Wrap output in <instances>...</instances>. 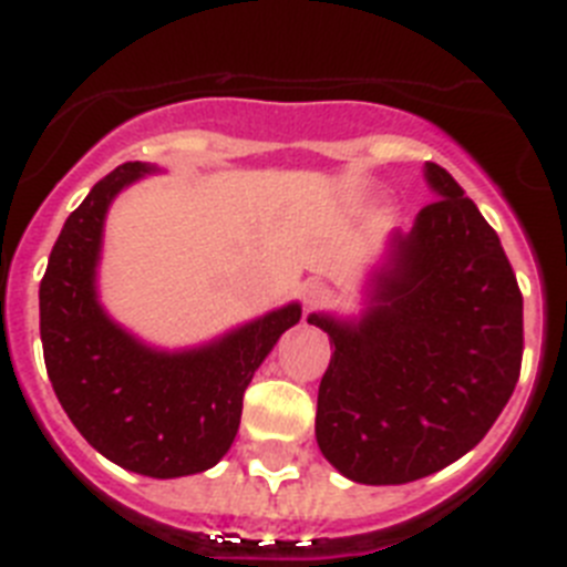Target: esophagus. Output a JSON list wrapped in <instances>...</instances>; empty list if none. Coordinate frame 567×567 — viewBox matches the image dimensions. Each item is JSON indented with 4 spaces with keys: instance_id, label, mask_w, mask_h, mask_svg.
<instances>
[{
    "instance_id": "1",
    "label": "esophagus",
    "mask_w": 567,
    "mask_h": 567,
    "mask_svg": "<svg viewBox=\"0 0 567 567\" xmlns=\"http://www.w3.org/2000/svg\"><path fill=\"white\" fill-rule=\"evenodd\" d=\"M302 297L308 308H317V305H322L328 299V288L322 282H308L302 290Z\"/></svg>"
}]
</instances>
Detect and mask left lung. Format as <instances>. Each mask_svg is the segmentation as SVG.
Returning a JSON list of instances; mask_svg holds the SVG:
<instances>
[{"label":"left lung","mask_w":567,"mask_h":567,"mask_svg":"<svg viewBox=\"0 0 567 567\" xmlns=\"http://www.w3.org/2000/svg\"><path fill=\"white\" fill-rule=\"evenodd\" d=\"M440 199L388 239L359 317L311 313L331 339L317 442L339 474L405 485L465 456L508 405L522 365V293L496 230L445 167Z\"/></svg>","instance_id":"obj_1"}]
</instances>
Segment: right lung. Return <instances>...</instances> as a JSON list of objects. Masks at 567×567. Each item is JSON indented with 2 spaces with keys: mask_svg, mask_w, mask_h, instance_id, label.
I'll return each instance as SVG.
<instances>
[{
  "mask_svg": "<svg viewBox=\"0 0 567 567\" xmlns=\"http://www.w3.org/2000/svg\"><path fill=\"white\" fill-rule=\"evenodd\" d=\"M156 171L125 162L68 216L39 285V333L56 400L76 431L125 471L174 480L228 454L245 388L302 319V305L288 302L182 351H162L113 322L96 288L105 216L127 185Z\"/></svg>",
  "mask_w": 567,
  "mask_h": 567,
  "instance_id": "right-lung-1",
  "label": "right lung"
}]
</instances>
